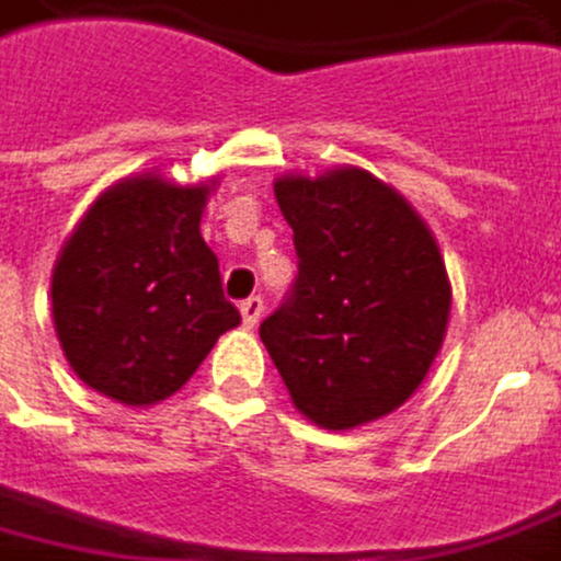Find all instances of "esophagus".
<instances>
[{
  "label": "esophagus",
  "instance_id": "esophagus-1",
  "mask_svg": "<svg viewBox=\"0 0 561 561\" xmlns=\"http://www.w3.org/2000/svg\"><path fill=\"white\" fill-rule=\"evenodd\" d=\"M262 311H265V302H262V296H250V299H243V302H240V318H243V327L259 324Z\"/></svg>",
  "mask_w": 561,
  "mask_h": 561
}]
</instances>
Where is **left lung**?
Here are the masks:
<instances>
[{"instance_id":"left-lung-1","label":"left lung","mask_w":561,"mask_h":561,"mask_svg":"<svg viewBox=\"0 0 561 561\" xmlns=\"http://www.w3.org/2000/svg\"><path fill=\"white\" fill-rule=\"evenodd\" d=\"M274 197L299 274L259 336L296 411L324 430L392 413L447 333L450 284L435 237L394 187L355 167L284 175Z\"/></svg>"}]
</instances>
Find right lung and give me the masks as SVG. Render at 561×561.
<instances>
[{
	"label": "right lung",
	"instance_id": "add662e5",
	"mask_svg": "<svg viewBox=\"0 0 561 561\" xmlns=\"http://www.w3.org/2000/svg\"><path fill=\"white\" fill-rule=\"evenodd\" d=\"M209 184L153 172L107 187L67 237L51 274L55 333L73 374L119 404L175 394L240 324L201 234Z\"/></svg>",
	"mask_w": 561,
	"mask_h": 561
}]
</instances>
